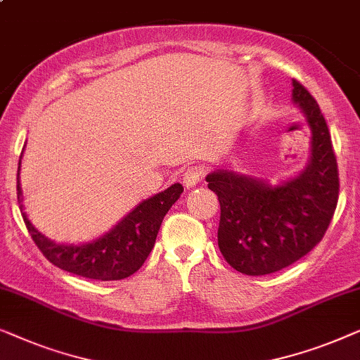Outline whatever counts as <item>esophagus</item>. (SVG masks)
Wrapping results in <instances>:
<instances>
[{
    "mask_svg": "<svg viewBox=\"0 0 360 360\" xmlns=\"http://www.w3.org/2000/svg\"><path fill=\"white\" fill-rule=\"evenodd\" d=\"M204 166L200 165H194L191 166V168H187L184 171V174H182V182H184L186 187H195L199 182L204 178Z\"/></svg>",
    "mask_w": 360,
    "mask_h": 360,
    "instance_id": "obj_1",
    "label": "esophagus"
}]
</instances>
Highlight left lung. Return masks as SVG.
<instances>
[{
  "instance_id": "obj_1",
  "label": "left lung",
  "mask_w": 360,
  "mask_h": 360,
  "mask_svg": "<svg viewBox=\"0 0 360 360\" xmlns=\"http://www.w3.org/2000/svg\"><path fill=\"white\" fill-rule=\"evenodd\" d=\"M292 103L310 127V158L293 178L269 184L255 176L217 169L207 174L219 195V248L246 276H266L310 252L331 224L339 178L331 135L315 98L292 79Z\"/></svg>"
}]
</instances>
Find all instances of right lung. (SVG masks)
<instances>
[{
  "label": "right lung",
  "mask_w": 360,
  "mask_h": 360,
  "mask_svg": "<svg viewBox=\"0 0 360 360\" xmlns=\"http://www.w3.org/2000/svg\"><path fill=\"white\" fill-rule=\"evenodd\" d=\"M21 158L18 166V202L30 236L53 266L86 279L120 281L139 271L153 250L165 215L184 191V187L176 182L150 199L141 200L103 236L79 245H60L35 229L24 212L19 181Z\"/></svg>",
  "instance_id": "obj_1"
}]
</instances>
